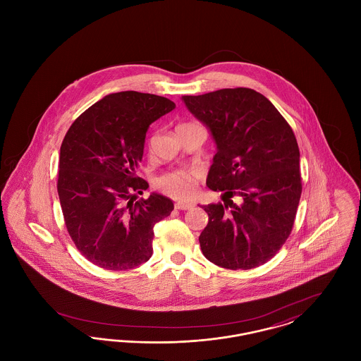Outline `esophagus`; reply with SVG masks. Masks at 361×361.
Masks as SVG:
<instances>
[{
	"instance_id": "esophagus-1",
	"label": "esophagus",
	"mask_w": 361,
	"mask_h": 361,
	"mask_svg": "<svg viewBox=\"0 0 361 361\" xmlns=\"http://www.w3.org/2000/svg\"><path fill=\"white\" fill-rule=\"evenodd\" d=\"M192 203H183V202H177L176 204H174V208L176 209H183V211H187L189 208H192Z\"/></svg>"
}]
</instances>
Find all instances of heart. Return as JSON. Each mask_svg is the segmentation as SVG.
<instances>
[{"mask_svg": "<svg viewBox=\"0 0 361 361\" xmlns=\"http://www.w3.org/2000/svg\"><path fill=\"white\" fill-rule=\"evenodd\" d=\"M155 187L176 199H188L196 190V177L185 171L166 172L157 177Z\"/></svg>", "mask_w": 361, "mask_h": 361, "instance_id": "obj_1", "label": "heart"}]
</instances>
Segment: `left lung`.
Listing matches in <instances>:
<instances>
[{
  "mask_svg": "<svg viewBox=\"0 0 361 361\" xmlns=\"http://www.w3.org/2000/svg\"><path fill=\"white\" fill-rule=\"evenodd\" d=\"M183 102L216 143L207 187L224 192V204L202 207L208 214L202 252L226 269L259 267L290 237L300 200L295 134L275 105L249 87L183 96Z\"/></svg>",
  "mask_w": 361,
  "mask_h": 361,
  "instance_id": "8db88e82",
  "label": "left lung"
}]
</instances>
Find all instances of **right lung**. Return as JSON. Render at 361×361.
Returning a JSON list of instances; mask_svg holds the SVG:
<instances>
[{
    "instance_id": "add662e5",
    "label": "right lung",
    "mask_w": 361,
    "mask_h": 361,
    "mask_svg": "<svg viewBox=\"0 0 361 361\" xmlns=\"http://www.w3.org/2000/svg\"><path fill=\"white\" fill-rule=\"evenodd\" d=\"M166 97L126 90L93 104L61 146L58 195L70 237L84 257L109 271L133 269L153 255L154 224L173 202L159 193L133 200L149 126L174 109Z\"/></svg>"
}]
</instances>
